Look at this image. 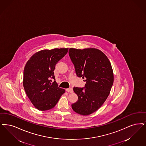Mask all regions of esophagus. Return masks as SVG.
<instances>
[{
	"instance_id": "34e87169",
	"label": "esophagus",
	"mask_w": 146,
	"mask_h": 146,
	"mask_svg": "<svg viewBox=\"0 0 146 146\" xmlns=\"http://www.w3.org/2000/svg\"><path fill=\"white\" fill-rule=\"evenodd\" d=\"M66 91L69 92V93H72L73 92V88H66Z\"/></svg>"
}]
</instances>
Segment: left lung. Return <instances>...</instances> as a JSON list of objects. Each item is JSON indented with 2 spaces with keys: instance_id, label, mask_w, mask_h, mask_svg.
Listing matches in <instances>:
<instances>
[{
  "instance_id": "obj_1",
  "label": "left lung",
  "mask_w": 146,
  "mask_h": 146,
  "mask_svg": "<svg viewBox=\"0 0 146 146\" xmlns=\"http://www.w3.org/2000/svg\"><path fill=\"white\" fill-rule=\"evenodd\" d=\"M68 52L76 76L86 82L84 88H73L78 99L72 108L81 115H88L97 111L110 94L113 83L111 64L105 54L97 49L70 48Z\"/></svg>"
}]
</instances>
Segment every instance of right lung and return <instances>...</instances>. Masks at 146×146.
Masks as SVG:
<instances>
[{"label":"right lung","mask_w":146,"mask_h":146,"mask_svg":"<svg viewBox=\"0 0 146 146\" xmlns=\"http://www.w3.org/2000/svg\"><path fill=\"white\" fill-rule=\"evenodd\" d=\"M68 50V48L42 50L34 54L25 64L24 88L32 104L39 110L53 108L65 92L64 89L58 88L54 70ZM52 79L54 80L52 83Z\"/></svg>","instance_id":"add662e5"}]
</instances>
